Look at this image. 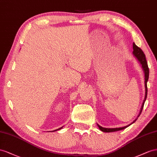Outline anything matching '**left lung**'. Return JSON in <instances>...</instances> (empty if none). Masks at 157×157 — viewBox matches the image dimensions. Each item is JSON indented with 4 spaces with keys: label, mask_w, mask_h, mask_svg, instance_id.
I'll return each instance as SVG.
<instances>
[{
    "label": "left lung",
    "mask_w": 157,
    "mask_h": 157,
    "mask_svg": "<svg viewBox=\"0 0 157 157\" xmlns=\"http://www.w3.org/2000/svg\"><path fill=\"white\" fill-rule=\"evenodd\" d=\"M133 56H135L136 59L137 60V61L140 62V64L141 65V68L144 71V75H145V98L144 100H143V104L141 105V108L140 112V114H139L137 118L140 116V115L141 114L142 110L143 109V106H144V103L146 101V98H147V81H148L149 79V67H148V64H147V60H146V58H145V55L144 52H143V51L140 48H139L135 43H133ZM137 118L133 121V122L130 124L126 126H124V127H122V128H103L100 125H98V124L97 126L99 128L102 132H106V133H109V132H116V131H120V130H122V129H125L128 128V126H130L131 124H133L134 122H136L137 120Z\"/></svg>",
    "instance_id": "1"
}]
</instances>
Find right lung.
<instances>
[{"label": "right lung", "instance_id": "1", "mask_svg": "<svg viewBox=\"0 0 157 157\" xmlns=\"http://www.w3.org/2000/svg\"><path fill=\"white\" fill-rule=\"evenodd\" d=\"M62 127L60 128L59 129H55V130H54V131H52V132H55V131H57V130H59V129H62Z\"/></svg>", "mask_w": 157, "mask_h": 157}]
</instances>
